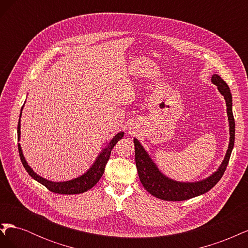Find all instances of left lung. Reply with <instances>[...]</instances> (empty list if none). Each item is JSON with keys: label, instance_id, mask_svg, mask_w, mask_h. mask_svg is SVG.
Here are the masks:
<instances>
[{"label": "left lung", "instance_id": "1", "mask_svg": "<svg viewBox=\"0 0 248 248\" xmlns=\"http://www.w3.org/2000/svg\"><path fill=\"white\" fill-rule=\"evenodd\" d=\"M211 80L214 85L217 86V89H218L220 94L223 95L227 102V111L230 124V144L226 157H224L221 166L217 170V171L207 179L202 180V181L192 183L178 182L161 174L160 170L157 169L156 164L150 158L145 149L140 145V142L137 139H134L133 142L134 149H136V163L140 180L142 186L145 187V189L156 198L163 201L174 202L185 201L201 196V194L206 193L212 187H214L221 179L224 171H226L235 142V119L232 110V94L227 82L219 76L213 74Z\"/></svg>", "mask_w": 248, "mask_h": 248}]
</instances>
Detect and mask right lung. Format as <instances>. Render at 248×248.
Returning a JSON list of instances; mask_svg holds the SVG:
<instances>
[{
  "mask_svg": "<svg viewBox=\"0 0 248 248\" xmlns=\"http://www.w3.org/2000/svg\"><path fill=\"white\" fill-rule=\"evenodd\" d=\"M22 110V108H21ZM20 116H21V111H20ZM19 116V118H20ZM124 136V132H119L117 136L114 137L110 141L108 146L102 150V152L99 154V156L97 157V159L95 160L93 166L90 168V170L85 172L84 175L77 178L70 180V181H66V182H51L48 181V180L44 179L42 177H40L39 175H37L36 172L29 167V164L27 163L24 155H22L21 152V148L20 145L18 144V152H19V157L22 166L26 169V170L28 171V174L31 176L33 179H35L37 182L41 183L42 185H44L46 188L52 192L55 193H60V194H78V193H82L89 189H91L92 187L99 181V179L102 177L103 172H104V169H106L107 163L109 159L110 156V152L114 146L117 144V142L121 140ZM19 137H20V119L18 121V125H17V138L19 140Z\"/></svg>",
  "mask_w": 248,
  "mask_h": 248,
  "instance_id": "1",
  "label": "right lung"
}]
</instances>
